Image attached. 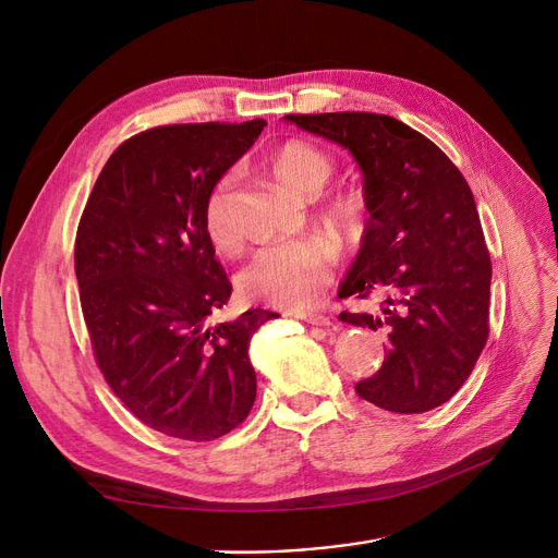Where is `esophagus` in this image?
Masks as SVG:
<instances>
[{
	"mask_svg": "<svg viewBox=\"0 0 558 558\" xmlns=\"http://www.w3.org/2000/svg\"><path fill=\"white\" fill-rule=\"evenodd\" d=\"M301 320H305V324H312V326H324V328H328V326H332V320H330V316H326V314H314V312H310V314H296Z\"/></svg>",
	"mask_w": 558,
	"mask_h": 558,
	"instance_id": "obj_1",
	"label": "esophagus"
}]
</instances>
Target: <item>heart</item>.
Instances as JSON below:
<instances>
[{"label": "heart", "mask_w": 558, "mask_h": 558, "mask_svg": "<svg viewBox=\"0 0 558 558\" xmlns=\"http://www.w3.org/2000/svg\"><path fill=\"white\" fill-rule=\"evenodd\" d=\"M276 179L296 196L314 198L330 181L335 162L310 142H287L271 156ZM328 217L339 226L362 219L364 205L353 194H339L328 203ZM203 230L208 242L232 253L242 242V226L234 210V175L223 173L203 201ZM335 251L320 240H294L255 248L238 274V287L248 301L284 310L316 303L332 280Z\"/></svg>", "instance_id": "1"}]
</instances>
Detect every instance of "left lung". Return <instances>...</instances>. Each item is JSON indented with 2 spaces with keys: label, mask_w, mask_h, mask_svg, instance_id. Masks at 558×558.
Here are the masks:
<instances>
[{
  "label": "left lung",
  "mask_w": 558,
  "mask_h": 558,
  "mask_svg": "<svg viewBox=\"0 0 558 558\" xmlns=\"http://www.w3.org/2000/svg\"><path fill=\"white\" fill-rule=\"evenodd\" d=\"M303 131L353 154L371 215L339 296H379L368 312H341L389 337L385 362L355 385L393 414L448 402L488 339L490 255L477 205L454 162L423 133L377 112L287 114Z\"/></svg>",
  "instance_id": "1"
}]
</instances>
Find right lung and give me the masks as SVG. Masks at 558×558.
<instances>
[{"label": "right lung", "instance_id": "right-lung-1", "mask_svg": "<svg viewBox=\"0 0 558 558\" xmlns=\"http://www.w3.org/2000/svg\"><path fill=\"white\" fill-rule=\"evenodd\" d=\"M267 126L169 124L117 146L78 221L74 269L108 387L146 427L215 441L255 402L248 343L278 314L215 324L232 284L203 230L208 190Z\"/></svg>", "mask_w": 558, "mask_h": 558}]
</instances>
